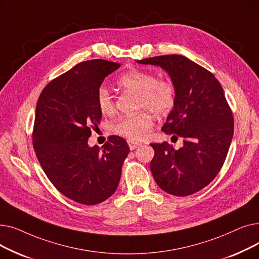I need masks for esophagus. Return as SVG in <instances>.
Wrapping results in <instances>:
<instances>
[{"label":"esophagus","mask_w":259,"mask_h":259,"mask_svg":"<svg viewBox=\"0 0 259 259\" xmlns=\"http://www.w3.org/2000/svg\"><path fill=\"white\" fill-rule=\"evenodd\" d=\"M128 145H129V148L130 150H134V149H137L138 147L141 146L140 143L138 142H134V141H128Z\"/></svg>","instance_id":"obj_1"}]
</instances>
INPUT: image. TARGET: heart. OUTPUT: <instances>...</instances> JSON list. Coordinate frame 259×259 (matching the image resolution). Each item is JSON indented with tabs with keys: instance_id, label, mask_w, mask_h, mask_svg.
<instances>
[{
	"instance_id": "heart-1",
	"label": "heart",
	"mask_w": 259,
	"mask_h": 259,
	"mask_svg": "<svg viewBox=\"0 0 259 259\" xmlns=\"http://www.w3.org/2000/svg\"><path fill=\"white\" fill-rule=\"evenodd\" d=\"M117 85L122 89L138 93L140 108H149L157 115L169 113L175 104L176 91L170 79H156L152 72L131 70L117 79ZM98 105L105 115H111L115 111V105L111 94L101 88L98 92ZM153 125L151 113L144 110L137 114L120 118L113 126L115 134L129 141H142L150 133Z\"/></svg>"
}]
</instances>
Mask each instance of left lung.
Segmentation results:
<instances>
[{
	"label": "left lung",
	"instance_id": "obj_1",
	"mask_svg": "<svg viewBox=\"0 0 259 259\" xmlns=\"http://www.w3.org/2000/svg\"><path fill=\"white\" fill-rule=\"evenodd\" d=\"M164 69L176 91L175 104L161 130L184 139L176 149L150 144V169L158 187L175 196L193 194L219 174L234 132V119L220 81L186 57L171 54L137 61Z\"/></svg>",
	"mask_w": 259,
	"mask_h": 259
}]
</instances>
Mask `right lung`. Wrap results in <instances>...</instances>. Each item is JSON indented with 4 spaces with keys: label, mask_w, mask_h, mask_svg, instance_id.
Instances as JSON below:
<instances>
[{
    "label": "right lung",
    "mask_w": 259,
    "mask_h": 259,
    "mask_svg": "<svg viewBox=\"0 0 259 259\" xmlns=\"http://www.w3.org/2000/svg\"><path fill=\"white\" fill-rule=\"evenodd\" d=\"M119 66L105 60L79 63L51 80L36 103L32 139L36 157L52 185L81 205H97L115 192L130 151L117 135H111L102 149L88 145L91 128L102 120L98 92L104 78Z\"/></svg>",
    "instance_id": "add662e5"
}]
</instances>
